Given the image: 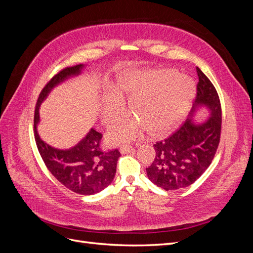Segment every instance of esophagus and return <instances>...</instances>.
Instances as JSON below:
<instances>
[{
  "label": "esophagus",
  "mask_w": 253,
  "mask_h": 253,
  "mask_svg": "<svg viewBox=\"0 0 253 253\" xmlns=\"http://www.w3.org/2000/svg\"><path fill=\"white\" fill-rule=\"evenodd\" d=\"M120 152L122 153V154H126V153L134 152V149L132 148V145L124 144V145H121V147H120Z\"/></svg>",
  "instance_id": "1"
}]
</instances>
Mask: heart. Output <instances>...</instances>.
Instances as JSON below:
<instances>
[{"mask_svg":"<svg viewBox=\"0 0 253 253\" xmlns=\"http://www.w3.org/2000/svg\"><path fill=\"white\" fill-rule=\"evenodd\" d=\"M117 93L111 94L101 106V120L110 125L124 113L128 95V116L114 125L109 132L112 142L131 141L145 129L152 137L163 136L186 114L194 97V83L173 70L131 72L118 80Z\"/></svg>","mask_w":253,"mask_h":253,"instance_id":"b5f03b06","label":"heart"}]
</instances>
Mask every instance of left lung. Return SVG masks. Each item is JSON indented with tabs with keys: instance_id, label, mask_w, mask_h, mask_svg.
<instances>
[{
	"instance_id": "8db88e82",
	"label": "left lung",
	"mask_w": 253,
	"mask_h": 253,
	"mask_svg": "<svg viewBox=\"0 0 253 253\" xmlns=\"http://www.w3.org/2000/svg\"><path fill=\"white\" fill-rule=\"evenodd\" d=\"M198 83L195 103L211 111V117L202 125L188 118L169 137L153 147L155 158L147 168L149 179L166 191L189 187L208 169L218 148L221 132V108L217 91L209 78L196 67Z\"/></svg>"
}]
</instances>
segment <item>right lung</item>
I'll return each mask as SVG.
<instances>
[{
  "instance_id": "add662e5",
  "label": "right lung",
  "mask_w": 253,
  "mask_h": 253,
  "mask_svg": "<svg viewBox=\"0 0 253 253\" xmlns=\"http://www.w3.org/2000/svg\"><path fill=\"white\" fill-rule=\"evenodd\" d=\"M82 64L68 66L61 70L46 83L38 97L35 109L34 134L40 155L49 172L64 187L81 195L100 192L113 181L116 174L118 149L103 151L102 134L91 128L84 139L70 150H58L45 143L37 132L39 122V106L53 86L60 82L78 75Z\"/></svg>"
}]
</instances>
